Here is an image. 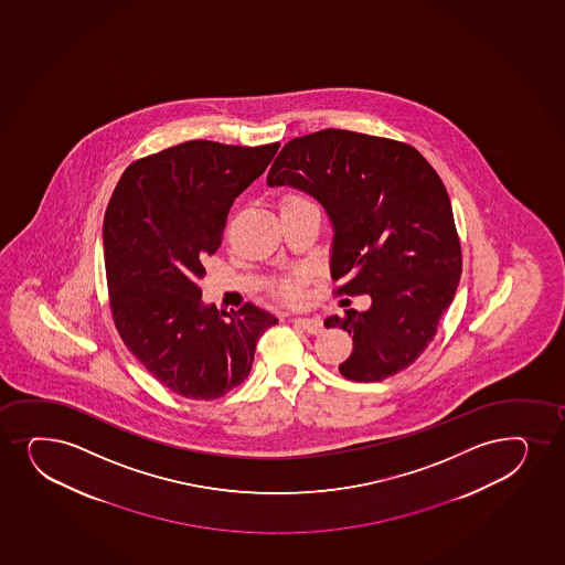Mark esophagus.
<instances>
[{
    "mask_svg": "<svg viewBox=\"0 0 565 565\" xmlns=\"http://www.w3.org/2000/svg\"><path fill=\"white\" fill-rule=\"evenodd\" d=\"M292 322L299 326V328H303L307 333H318V331H322V322L317 320V318H294Z\"/></svg>",
    "mask_w": 565,
    "mask_h": 565,
    "instance_id": "obj_1",
    "label": "esophagus"
}]
</instances>
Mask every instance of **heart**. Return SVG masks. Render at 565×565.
<instances>
[{
	"mask_svg": "<svg viewBox=\"0 0 565 565\" xmlns=\"http://www.w3.org/2000/svg\"><path fill=\"white\" fill-rule=\"evenodd\" d=\"M306 198H301L298 194H286L280 198L279 202V211H285V209L296 207V205H306ZM307 280L306 271H294L292 275H288L285 279L280 280L279 286H277V290H279L280 296L286 299V301H290V303H296L301 299V285Z\"/></svg>",
	"mask_w": 565,
	"mask_h": 565,
	"instance_id": "1",
	"label": "heart"
}]
</instances>
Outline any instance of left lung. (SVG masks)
<instances>
[{
    "label": "left lung",
    "instance_id": "left-lung-1",
    "mask_svg": "<svg viewBox=\"0 0 565 565\" xmlns=\"http://www.w3.org/2000/svg\"><path fill=\"white\" fill-rule=\"evenodd\" d=\"M267 184L320 202L333 226L331 279H344L338 294L371 298L367 311L324 320L352 335L341 375L375 383L407 370L435 338L461 277L455 214L437 171L411 145L330 128L288 141Z\"/></svg>",
    "mask_w": 565,
    "mask_h": 565
}]
</instances>
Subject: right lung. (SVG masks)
Here are the masks:
<instances>
[{"instance_id": "add662e5", "label": "right lung", "mask_w": 565, "mask_h": 565, "mask_svg": "<svg viewBox=\"0 0 565 565\" xmlns=\"http://www.w3.org/2000/svg\"><path fill=\"white\" fill-rule=\"evenodd\" d=\"M277 150L186 141L131 163L110 195L104 258L113 320L128 351L179 396L209 402L239 386L259 335L279 322L253 303L232 315L205 306L200 288L232 203Z\"/></svg>"}]
</instances>
